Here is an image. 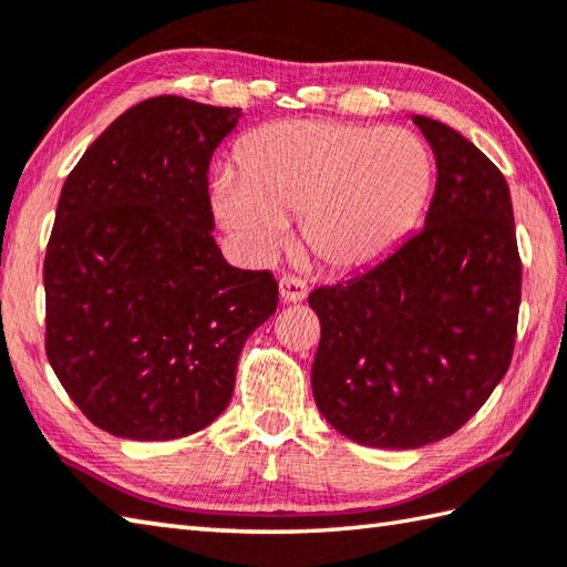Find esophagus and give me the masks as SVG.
Wrapping results in <instances>:
<instances>
[{
	"instance_id": "1",
	"label": "esophagus",
	"mask_w": 567,
	"mask_h": 567,
	"mask_svg": "<svg viewBox=\"0 0 567 567\" xmlns=\"http://www.w3.org/2000/svg\"><path fill=\"white\" fill-rule=\"evenodd\" d=\"M307 282L302 277H295V275H285L280 280V297L282 302H302L307 297Z\"/></svg>"
}]
</instances>
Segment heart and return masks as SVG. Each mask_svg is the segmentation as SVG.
<instances>
[{
  "instance_id": "b5f03b06",
  "label": "heart",
  "mask_w": 567,
  "mask_h": 567,
  "mask_svg": "<svg viewBox=\"0 0 567 567\" xmlns=\"http://www.w3.org/2000/svg\"><path fill=\"white\" fill-rule=\"evenodd\" d=\"M236 163L212 183L216 221L265 258L299 216L305 248L336 272L388 256L419 219L433 177L426 146L409 131L327 118L252 131Z\"/></svg>"
}]
</instances>
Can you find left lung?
I'll return each instance as SVG.
<instances>
[{"mask_svg":"<svg viewBox=\"0 0 567 567\" xmlns=\"http://www.w3.org/2000/svg\"><path fill=\"white\" fill-rule=\"evenodd\" d=\"M412 122L439 173L424 228L309 295L319 412L346 439L392 451L451 436L487 402L512 363L522 302L507 179L455 128Z\"/></svg>","mask_w":567,"mask_h":567,"instance_id":"1","label":"left lung"}]
</instances>
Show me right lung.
<instances>
[{"label": "right lung", "instance_id": "1", "mask_svg": "<svg viewBox=\"0 0 567 567\" xmlns=\"http://www.w3.org/2000/svg\"><path fill=\"white\" fill-rule=\"evenodd\" d=\"M240 110L131 106L60 192L43 262L45 353L70 400L118 439L189 436L231 402L238 355L277 309L268 270L212 236L209 161Z\"/></svg>", "mask_w": 567, "mask_h": 567}]
</instances>
